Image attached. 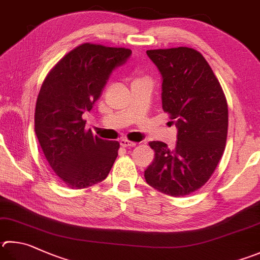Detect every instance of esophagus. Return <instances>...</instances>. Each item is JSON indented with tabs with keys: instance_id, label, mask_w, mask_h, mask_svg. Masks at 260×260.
Listing matches in <instances>:
<instances>
[{
	"instance_id": "1",
	"label": "esophagus",
	"mask_w": 260,
	"mask_h": 260,
	"mask_svg": "<svg viewBox=\"0 0 260 260\" xmlns=\"http://www.w3.org/2000/svg\"><path fill=\"white\" fill-rule=\"evenodd\" d=\"M120 145L122 146V148H132V146H135L136 143H135V142H132V141L122 139V140L120 141Z\"/></svg>"
}]
</instances>
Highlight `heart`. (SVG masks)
Returning <instances> with one entry per match:
<instances>
[{
	"label": "heart",
	"mask_w": 260,
	"mask_h": 260,
	"mask_svg": "<svg viewBox=\"0 0 260 260\" xmlns=\"http://www.w3.org/2000/svg\"><path fill=\"white\" fill-rule=\"evenodd\" d=\"M138 79H139V78H138Z\"/></svg>",
	"instance_id": "b5f03b06"
}]
</instances>
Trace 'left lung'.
<instances>
[{
    "mask_svg": "<svg viewBox=\"0 0 260 260\" xmlns=\"http://www.w3.org/2000/svg\"><path fill=\"white\" fill-rule=\"evenodd\" d=\"M146 54L162 76V109L176 119L174 150L160 141L146 183L172 197L188 196L210 178L224 153L229 127L225 94L209 63L199 51L179 46L148 50Z\"/></svg>",
    "mask_w": 260,
    "mask_h": 260,
    "instance_id": "obj_1",
    "label": "left lung"
}]
</instances>
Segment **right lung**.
<instances>
[{"label":"right lung","instance_id":"1","mask_svg":"<svg viewBox=\"0 0 260 260\" xmlns=\"http://www.w3.org/2000/svg\"><path fill=\"white\" fill-rule=\"evenodd\" d=\"M132 51L84 43L66 54L45 77L35 109V133L46 160L66 186L75 190L102 182L118 155L119 142L85 129L108 78Z\"/></svg>","mask_w":260,"mask_h":260}]
</instances>
